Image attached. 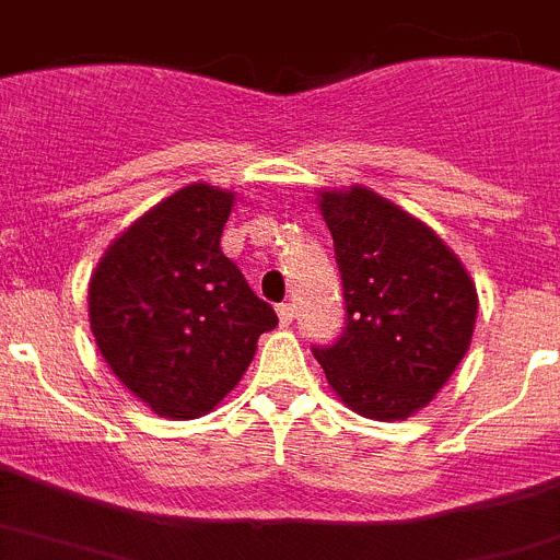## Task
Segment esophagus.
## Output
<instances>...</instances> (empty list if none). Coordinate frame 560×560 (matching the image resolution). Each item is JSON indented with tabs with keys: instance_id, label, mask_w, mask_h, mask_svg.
Instances as JSON below:
<instances>
[{
	"instance_id": "esophagus-1",
	"label": "esophagus",
	"mask_w": 560,
	"mask_h": 560,
	"mask_svg": "<svg viewBox=\"0 0 560 560\" xmlns=\"http://www.w3.org/2000/svg\"><path fill=\"white\" fill-rule=\"evenodd\" d=\"M277 316H280V325H283V328H289L291 319H294V303L277 305Z\"/></svg>"
}]
</instances>
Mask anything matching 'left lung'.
<instances>
[{
    "instance_id": "1",
    "label": "left lung",
    "mask_w": 560,
    "mask_h": 560,
    "mask_svg": "<svg viewBox=\"0 0 560 560\" xmlns=\"http://www.w3.org/2000/svg\"><path fill=\"white\" fill-rule=\"evenodd\" d=\"M348 328L314 348L330 389L361 418L407 420L468 353L479 296L446 241L364 185L319 190Z\"/></svg>"
}]
</instances>
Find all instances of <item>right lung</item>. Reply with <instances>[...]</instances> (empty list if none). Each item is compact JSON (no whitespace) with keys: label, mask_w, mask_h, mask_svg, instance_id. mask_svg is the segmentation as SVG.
Instances as JSON below:
<instances>
[{"label":"right lung","mask_w":560,"mask_h":560,"mask_svg":"<svg viewBox=\"0 0 560 560\" xmlns=\"http://www.w3.org/2000/svg\"><path fill=\"white\" fill-rule=\"evenodd\" d=\"M235 192L192 182L114 237L89 277V325L112 373L160 418L219 407L277 325L221 252Z\"/></svg>","instance_id":"right-lung-1"}]
</instances>
